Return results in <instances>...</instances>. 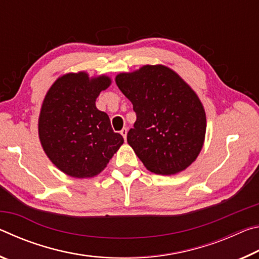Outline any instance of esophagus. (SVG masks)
<instances>
[{
  "label": "esophagus",
  "instance_id": "1",
  "mask_svg": "<svg viewBox=\"0 0 259 259\" xmlns=\"http://www.w3.org/2000/svg\"><path fill=\"white\" fill-rule=\"evenodd\" d=\"M120 134H121L122 136H123V138H124V140H125V138H126V134H128V129H126V128H123V129H122V130L120 131Z\"/></svg>",
  "mask_w": 259,
  "mask_h": 259
}]
</instances>
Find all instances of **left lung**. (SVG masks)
<instances>
[{
    "instance_id": "left-lung-1",
    "label": "left lung",
    "mask_w": 259,
    "mask_h": 259,
    "mask_svg": "<svg viewBox=\"0 0 259 259\" xmlns=\"http://www.w3.org/2000/svg\"><path fill=\"white\" fill-rule=\"evenodd\" d=\"M115 82L137 116L126 140L150 171L175 175L185 170L202 148L205 113L188 84L162 65L121 73Z\"/></svg>"
}]
</instances>
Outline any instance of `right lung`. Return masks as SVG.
I'll return each instance as SVG.
<instances>
[{"label": "right lung", "mask_w": 259, "mask_h": 259, "mask_svg": "<svg viewBox=\"0 0 259 259\" xmlns=\"http://www.w3.org/2000/svg\"><path fill=\"white\" fill-rule=\"evenodd\" d=\"M107 76L66 74L48 91L38 119V136L46 154L68 176L89 178L103 171L123 137L114 133L108 115L96 107Z\"/></svg>", "instance_id": "add662e5"}]
</instances>
